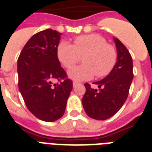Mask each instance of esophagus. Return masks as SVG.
I'll use <instances>...</instances> for the list:
<instances>
[{
	"mask_svg": "<svg viewBox=\"0 0 152 152\" xmlns=\"http://www.w3.org/2000/svg\"><path fill=\"white\" fill-rule=\"evenodd\" d=\"M77 85H78V83H77V82H76V81H73V83H72V86H73V88H76Z\"/></svg>",
	"mask_w": 152,
	"mask_h": 152,
	"instance_id": "1",
	"label": "esophagus"
}]
</instances>
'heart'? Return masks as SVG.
Listing matches in <instances>:
<instances>
[{
	"label": "heart",
	"instance_id": "1",
	"mask_svg": "<svg viewBox=\"0 0 152 152\" xmlns=\"http://www.w3.org/2000/svg\"><path fill=\"white\" fill-rule=\"evenodd\" d=\"M83 58V64L68 72L70 79L76 81L91 80L96 76H107L115 65L117 51L99 34H91L77 37L74 45L61 42L57 47V57L65 68L70 69Z\"/></svg>",
	"mask_w": 152,
	"mask_h": 152
}]
</instances>
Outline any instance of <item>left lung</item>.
<instances>
[{"mask_svg": "<svg viewBox=\"0 0 152 152\" xmlns=\"http://www.w3.org/2000/svg\"><path fill=\"white\" fill-rule=\"evenodd\" d=\"M117 49V62L113 70L104 79L95 82L99 89L85 83L86 92L82 104L86 113L95 120L103 121L113 116L127 99L133 79L132 59L127 48L113 38Z\"/></svg>", "mask_w": 152, "mask_h": 152, "instance_id": "obj_1", "label": "left lung"}]
</instances>
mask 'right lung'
<instances>
[{
	"mask_svg": "<svg viewBox=\"0 0 152 152\" xmlns=\"http://www.w3.org/2000/svg\"><path fill=\"white\" fill-rule=\"evenodd\" d=\"M61 33L46 29L28 40L17 61L19 89L30 112L53 122L64 115L72 82L57 57ZM57 79L58 83L53 81Z\"/></svg>",
	"mask_w": 152,
	"mask_h": 152,
	"instance_id": "add662e5",
	"label": "right lung"
}]
</instances>
